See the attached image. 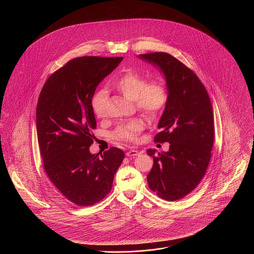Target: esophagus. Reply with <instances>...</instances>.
Here are the masks:
<instances>
[{"instance_id": "esophagus-1", "label": "esophagus", "mask_w": 254, "mask_h": 254, "mask_svg": "<svg viewBox=\"0 0 254 254\" xmlns=\"http://www.w3.org/2000/svg\"><path fill=\"white\" fill-rule=\"evenodd\" d=\"M140 153H139V151L138 150H134V149H130V150H128L127 153H126V155L127 156V157H135V156H138Z\"/></svg>"}]
</instances>
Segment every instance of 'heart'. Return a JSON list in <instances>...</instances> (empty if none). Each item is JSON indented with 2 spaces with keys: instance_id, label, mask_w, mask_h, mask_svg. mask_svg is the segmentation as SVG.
Returning a JSON list of instances; mask_svg holds the SVG:
<instances>
[{
  "instance_id": "1",
  "label": "heart",
  "mask_w": 254,
  "mask_h": 254,
  "mask_svg": "<svg viewBox=\"0 0 254 254\" xmlns=\"http://www.w3.org/2000/svg\"><path fill=\"white\" fill-rule=\"evenodd\" d=\"M111 86L127 99L134 101L137 109L147 119L154 120L161 114L168 102V90L159 80L147 82L144 74L136 71L123 73L115 78ZM108 92L105 89L97 91L92 98V109L98 118L107 116L106 101ZM144 129V122L134 119L117 127L113 132L115 139L135 142Z\"/></svg>"
}]
</instances>
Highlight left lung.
<instances>
[{"instance_id": "8db88e82", "label": "left lung", "mask_w": 254, "mask_h": 254, "mask_svg": "<svg viewBox=\"0 0 254 254\" xmlns=\"http://www.w3.org/2000/svg\"><path fill=\"white\" fill-rule=\"evenodd\" d=\"M165 74L169 96L159 122L156 143H169L168 152H146L153 167L146 176L149 189L167 201L190 193L205 176L214 141L213 110L200 79L166 52L140 55Z\"/></svg>"}]
</instances>
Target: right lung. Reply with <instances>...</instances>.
I'll return each mask as SVG.
<instances>
[{
    "instance_id": "1",
    "label": "right lung",
    "mask_w": 254,
    "mask_h": 254,
    "mask_svg": "<svg viewBox=\"0 0 254 254\" xmlns=\"http://www.w3.org/2000/svg\"><path fill=\"white\" fill-rule=\"evenodd\" d=\"M123 57L84 56L49 76L38 99L36 126L41 156L50 181L67 200L92 205L110 192L125 158L118 147L91 154L96 120L92 98L98 85Z\"/></svg>"
}]
</instances>
